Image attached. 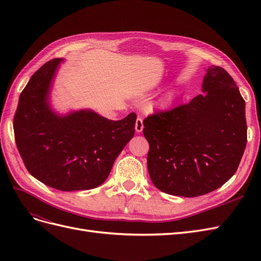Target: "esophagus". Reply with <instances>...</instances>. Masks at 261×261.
Segmentation results:
<instances>
[{"mask_svg":"<svg viewBox=\"0 0 261 261\" xmlns=\"http://www.w3.org/2000/svg\"><path fill=\"white\" fill-rule=\"evenodd\" d=\"M135 129L137 133H141L144 129V122H143V118L141 117H138L136 120V123H135Z\"/></svg>","mask_w":261,"mask_h":261,"instance_id":"34e87169","label":"esophagus"}]
</instances>
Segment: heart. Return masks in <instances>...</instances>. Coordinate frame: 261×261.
<instances>
[{
    "mask_svg": "<svg viewBox=\"0 0 261 261\" xmlns=\"http://www.w3.org/2000/svg\"><path fill=\"white\" fill-rule=\"evenodd\" d=\"M173 99H174V94H169V96H167L162 100V105L165 106V107L169 106L171 102L173 101Z\"/></svg>",
    "mask_w": 261,
    "mask_h": 261,
    "instance_id": "heart-1",
    "label": "heart"
}]
</instances>
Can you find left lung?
Listing matches in <instances>:
<instances>
[{"instance_id":"obj_1","label":"left lung","mask_w":261,"mask_h":261,"mask_svg":"<svg viewBox=\"0 0 261 261\" xmlns=\"http://www.w3.org/2000/svg\"><path fill=\"white\" fill-rule=\"evenodd\" d=\"M202 94L144 121L147 165L153 185L183 197L208 194L230 179L247 143L245 100L233 78L211 65Z\"/></svg>"}]
</instances>
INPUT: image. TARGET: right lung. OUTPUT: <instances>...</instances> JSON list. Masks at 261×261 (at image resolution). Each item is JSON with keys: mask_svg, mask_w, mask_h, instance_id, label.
Here are the masks:
<instances>
[{"mask_svg": "<svg viewBox=\"0 0 261 261\" xmlns=\"http://www.w3.org/2000/svg\"><path fill=\"white\" fill-rule=\"evenodd\" d=\"M63 59L46 62L21 91L14 116L16 146L28 172L63 192L87 191L108 178L135 134L136 114L112 121L92 110L59 114L51 88Z\"/></svg>", "mask_w": 261, "mask_h": 261, "instance_id": "1", "label": "right lung"}]
</instances>
